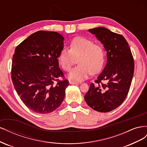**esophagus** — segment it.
Returning a JSON list of instances; mask_svg holds the SVG:
<instances>
[{"mask_svg": "<svg viewBox=\"0 0 147 147\" xmlns=\"http://www.w3.org/2000/svg\"><path fill=\"white\" fill-rule=\"evenodd\" d=\"M69 83L71 84H78V82H74V81H70Z\"/></svg>", "mask_w": 147, "mask_h": 147, "instance_id": "1", "label": "esophagus"}]
</instances>
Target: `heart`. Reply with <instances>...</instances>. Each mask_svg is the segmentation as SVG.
<instances>
[{"label":"heart","instance_id":"1","mask_svg":"<svg viewBox=\"0 0 147 147\" xmlns=\"http://www.w3.org/2000/svg\"><path fill=\"white\" fill-rule=\"evenodd\" d=\"M76 59L78 65L71 70L69 77L74 80L82 81L91 74H96L102 70L105 61L104 50L91 40L76 37L70 42V50L67 48L62 49L58 60L62 68L69 71Z\"/></svg>","mask_w":147,"mask_h":147}]
</instances>
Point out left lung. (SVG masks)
I'll return each mask as SVG.
<instances>
[{
	"mask_svg": "<svg viewBox=\"0 0 147 147\" xmlns=\"http://www.w3.org/2000/svg\"><path fill=\"white\" fill-rule=\"evenodd\" d=\"M103 44L106 65L84 96L87 104L99 112H110L125 100L134 75V62L130 47L123 35L104 27L89 29ZM102 81H105L102 84Z\"/></svg>",
	"mask_w": 147,
	"mask_h": 147,
	"instance_id": "left-lung-1",
	"label": "left lung"
}]
</instances>
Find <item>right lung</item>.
Instances as JSON below:
<instances>
[{"mask_svg":"<svg viewBox=\"0 0 147 147\" xmlns=\"http://www.w3.org/2000/svg\"><path fill=\"white\" fill-rule=\"evenodd\" d=\"M64 40L57 32L40 30L15 50L11 72L13 85L25 105L35 113H51L64 99L69 81L58 80L64 75L57 60Z\"/></svg>","mask_w":147,"mask_h":147,"instance_id":"add662e5","label":"right lung"}]
</instances>
